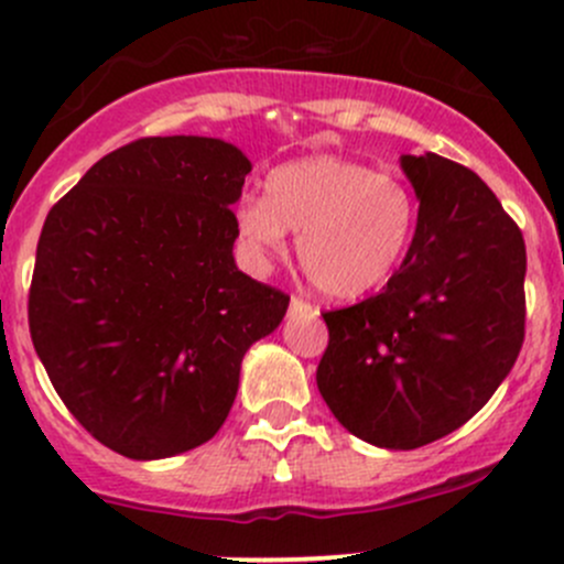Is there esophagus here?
Returning <instances> with one entry per match:
<instances>
[{
	"mask_svg": "<svg viewBox=\"0 0 564 564\" xmlns=\"http://www.w3.org/2000/svg\"><path fill=\"white\" fill-rule=\"evenodd\" d=\"M289 313H292V315H315L318 311H315L311 302L296 300V296H292V307H289Z\"/></svg>",
	"mask_w": 564,
	"mask_h": 564,
	"instance_id": "obj_1",
	"label": "esophagus"
}]
</instances>
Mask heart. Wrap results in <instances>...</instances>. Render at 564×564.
<instances>
[{
	"label": "heart",
	"mask_w": 564,
	"mask_h": 564,
	"mask_svg": "<svg viewBox=\"0 0 564 564\" xmlns=\"http://www.w3.org/2000/svg\"><path fill=\"white\" fill-rule=\"evenodd\" d=\"M414 197L404 182L367 163L313 154L272 169L264 195H246L235 227L253 262L264 264L289 249L307 278L332 300H358L386 283L404 257L414 230Z\"/></svg>",
	"instance_id": "1"
}]
</instances>
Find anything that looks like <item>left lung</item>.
Masks as SVG:
<instances>
[{
  "mask_svg": "<svg viewBox=\"0 0 564 564\" xmlns=\"http://www.w3.org/2000/svg\"><path fill=\"white\" fill-rule=\"evenodd\" d=\"M420 200L399 272L377 296L324 313L315 372L334 417L386 449H414L471 420L524 339L528 253L492 189L447 158L401 154Z\"/></svg>",
  "mask_w": 564,
  "mask_h": 564,
  "instance_id": "1",
  "label": "left lung"
}]
</instances>
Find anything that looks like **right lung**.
Wrapping results in <instances>:
<instances>
[{
  "instance_id": "1",
  "label": "right lung",
  "mask_w": 564,
  "mask_h": 564,
  "mask_svg": "<svg viewBox=\"0 0 564 564\" xmlns=\"http://www.w3.org/2000/svg\"><path fill=\"white\" fill-rule=\"evenodd\" d=\"M251 160L208 135H152L98 160L47 214L29 329L85 431L133 460L200 447L240 364L289 296L232 257Z\"/></svg>"
}]
</instances>
